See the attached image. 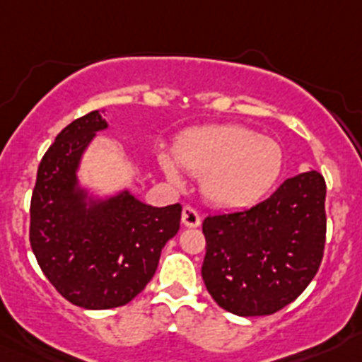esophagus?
<instances>
[{
    "label": "esophagus",
    "mask_w": 362,
    "mask_h": 362,
    "mask_svg": "<svg viewBox=\"0 0 362 362\" xmlns=\"http://www.w3.org/2000/svg\"><path fill=\"white\" fill-rule=\"evenodd\" d=\"M181 221H183V225L187 228H197L201 225V217L197 214L196 209H192V206H185L183 214H181Z\"/></svg>",
    "instance_id": "34e87169"
}]
</instances>
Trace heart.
Wrapping results in <instances>:
<instances>
[{
    "mask_svg": "<svg viewBox=\"0 0 362 362\" xmlns=\"http://www.w3.org/2000/svg\"><path fill=\"white\" fill-rule=\"evenodd\" d=\"M283 146L267 136H257L239 123L197 127L179 137L175 159L159 153L163 174L181 185V168L201 177V190L217 209H245L257 203L277 183L283 172Z\"/></svg>",
    "mask_w": 362,
    "mask_h": 362,
    "instance_id": "b5f03b06",
    "label": "heart"
}]
</instances>
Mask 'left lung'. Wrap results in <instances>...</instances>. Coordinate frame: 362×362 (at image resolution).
Wrapping results in <instances>:
<instances>
[{"mask_svg": "<svg viewBox=\"0 0 362 362\" xmlns=\"http://www.w3.org/2000/svg\"><path fill=\"white\" fill-rule=\"evenodd\" d=\"M325 177L310 168L252 209L204 219L201 274L221 308L270 315L303 293L325 250Z\"/></svg>", "mask_w": 362, "mask_h": 362, "instance_id": "8db88e82", "label": "left lung"}]
</instances>
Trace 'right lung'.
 <instances>
[{
	"instance_id": "add662e5",
	"label": "right lung",
	"mask_w": 362,
	"mask_h": 362,
	"mask_svg": "<svg viewBox=\"0 0 362 362\" xmlns=\"http://www.w3.org/2000/svg\"><path fill=\"white\" fill-rule=\"evenodd\" d=\"M107 129L101 112L92 110L57 134L30 203V246L41 270L66 300L86 310L123 306L143 292L181 221L179 203L159 209L129 187L99 194L83 183V158Z\"/></svg>"
}]
</instances>
